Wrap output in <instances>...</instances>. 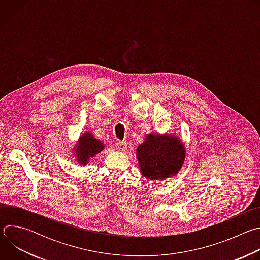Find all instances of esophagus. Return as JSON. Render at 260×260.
<instances>
[{"label": "esophagus", "mask_w": 260, "mask_h": 260, "mask_svg": "<svg viewBox=\"0 0 260 260\" xmlns=\"http://www.w3.org/2000/svg\"><path fill=\"white\" fill-rule=\"evenodd\" d=\"M115 147H116L117 150L124 151V150L126 149V147H127V143H126L125 141H123V142H117V143L115 144Z\"/></svg>", "instance_id": "esophagus-1"}]
</instances>
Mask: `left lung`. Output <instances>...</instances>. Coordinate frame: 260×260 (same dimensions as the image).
I'll use <instances>...</instances> for the list:
<instances>
[{
  "label": "left lung",
  "instance_id": "8db88e82",
  "mask_svg": "<svg viewBox=\"0 0 260 260\" xmlns=\"http://www.w3.org/2000/svg\"><path fill=\"white\" fill-rule=\"evenodd\" d=\"M137 157L145 177L160 180L179 172L184 162L185 150L176 137L150 134L138 147Z\"/></svg>",
  "mask_w": 260,
  "mask_h": 260
}]
</instances>
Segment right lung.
<instances>
[{
    "instance_id": "add662e5",
    "label": "right lung",
    "mask_w": 260,
    "mask_h": 260,
    "mask_svg": "<svg viewBox=\"0 0 260 260\" xmlns=\"http://www.w3.org/2000/svg\"><path fill=\"white\" fill-rule=\"evenodd\" d=\"M104 149V144L99 140L94 139L91 134H84L80 140L79 144L75 148L79 164L85 165L89 157H93L95 154Z\"/></svg>"
}]
</instances>
